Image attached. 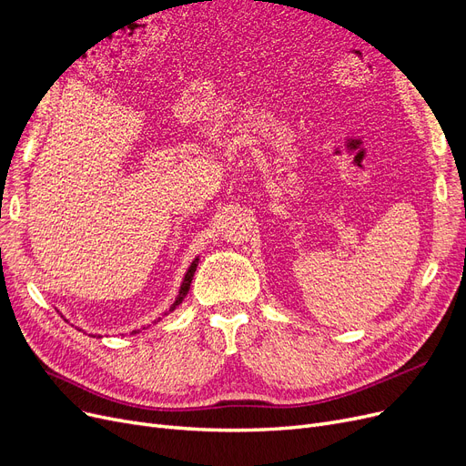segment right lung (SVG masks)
I'll return each mask as SVG.
<instances>
[{
	"instance_id": "add662e5",
	"label": "right lung",
	"mask_w": 466,
	"mask_h": 466,
	"mask_svg": "<svg viewBox=\"0 0 466 466\" xmlns=\"http://www.w3.org/2000/svg\"><path fill=\"white\" fill-rule=\"evenodd\" d=\"M197 265H198V256L191 261V265L187 268V271H186V275H184V280H182V284H180V290H178V296H176V299H174V303L170 305V309L168 311L165 313V315H168V313H172L176 307H178L182 301H184V298L187 296V292H189V286H191V280H193V275H195V271H197ZM161 319H157V322H159ZM140 329H132L130 334H138ZM93 336V334H91ZM96 338V336H95ZM100 338V336H98Z\"/></svg>"
}]
</instances>
